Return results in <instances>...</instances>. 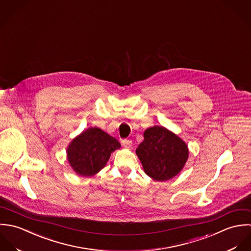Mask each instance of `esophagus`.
<instances>
[{
	"mask_svg": "<svg viewBox=\"0 0 251 251\" xmlns=\"http://www.w3.org/2000/svg\"><path fill=\"white\" fill-rule=\"evenodd\" d=\"M122 145H123V147L124 148H126V149H131L132 148V146H133V142H132V140H123L122 141Z\"/></svg>",
	"mask_w": 251,
	"mask_h": 251,
	"instance_id": "1",
	"label": "esophagus"
}]
</instances>
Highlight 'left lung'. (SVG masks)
I'll return each mask as SVG.
<instances>
[{"instance_id":"1","label":"left lung","mask_w":251,"mask_h":251,"mask_svg":"<svg viewBox=\"0 0 251 251\" xmlns=\"http://www.w3.org/2000/svg\"><path fill=\"white\" fill-rule=\"evenodd\" d=\"M145 140L136 153L145 173L151 178L165 181L176 176L188 159L186 144L162 126H153L144 133Z\"/></svg>"}]
</instances>
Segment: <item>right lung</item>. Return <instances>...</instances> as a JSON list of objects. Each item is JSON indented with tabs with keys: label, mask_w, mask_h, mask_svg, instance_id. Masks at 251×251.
<instances>
[{
	"label": "right lung",
	"mask_w": 251,
	"mask_h": 251,
	"mask_svg": "<svg viewBox=\"0 0 251 251\" xmlns=\"http://www.w3.org/2000/svg\"><path fill=\"white\" fill-rule=\"evenodd\" d=\"M119 142L100 128L91 127L75 137L67 149L70 166L79 176H92L105 166Z\"/></svg>",
	"instance_id": "add662e5"
}]
</instances>
